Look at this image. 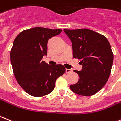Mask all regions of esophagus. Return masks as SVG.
Wrapping results in <instances>:
<instances>
[{
	"mask_svg": "<svg viewBox=\"0 0 121 121\" xmlns=\"http://www.w3.org/2000/svg\"><path fill=\"white\" fill-rule=\"evenodd\" d=\"M72 72V70H71V69H66V73H71Z\"/></svg>",
	"mask_w": 121,
	"mask_h": 121,
	"instance_id": "esophagus-1",
	"label": "esophagus"
}]
</instances>
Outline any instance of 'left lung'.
I'll use <instances>...</instances> for the list:
<instances>
[{
  "label": "left lung",
  "instance_id": "8db88e82",
  "mask_svg": "<svg viewBox=\"0 0 121 121\" xmlns=\"http://www.w3.org/2000/svg\"><path fill=\"white\" fill-rule=\"evenodd\" d=\"M72 43L73 56L81 60V71L74 70L79 81L70 85L79 95H93L105 85L111 72L114 54L105 36L87 28L64 29Z\"/></svg>",
  "mask_w": 121,
  "mask_h": 121
}]
</instances>
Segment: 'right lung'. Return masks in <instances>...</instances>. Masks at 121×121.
<instances>
[{
  "label": "right lung",
  "instance_id": "obj_1",
  "mask_svg": "<svg viewBox=\"0 0 121 121\" xmlns=\"http://www.w3.org/2000/svg\"><path fill=\"white\" fill-rule=\"evenodd\" d=\"M61 29L35 27L23 30L14 40L10 52L14 75L30 95L40 97L51 93L56 79L66 71L61 64L49 65L42 61L47 54L48 41Z\"/></svg>",
  "mask_w": 121,
  "mask_h": 121
}]
</instances>
